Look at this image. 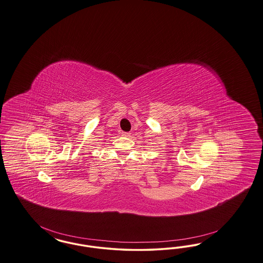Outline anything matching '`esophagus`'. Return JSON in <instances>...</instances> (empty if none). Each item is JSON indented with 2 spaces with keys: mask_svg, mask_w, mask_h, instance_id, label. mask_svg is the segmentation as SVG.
<instances>
[{
  "mask_svg": "<svg viewBox=\"0 0 263 263\" xmlns=\"http://www.w3.org/2000/svg\"><path fill=\"white\" fill-rule=\"evenodd\" d=\"M120 134H121V136L130 137V133H128V132H121Z\"/></svg>",
  "mask_w": 263,
  "mask_h": 263,
  "instance_id": "esophagus-1",
  "label": "esophagus"
}]
</instances>
